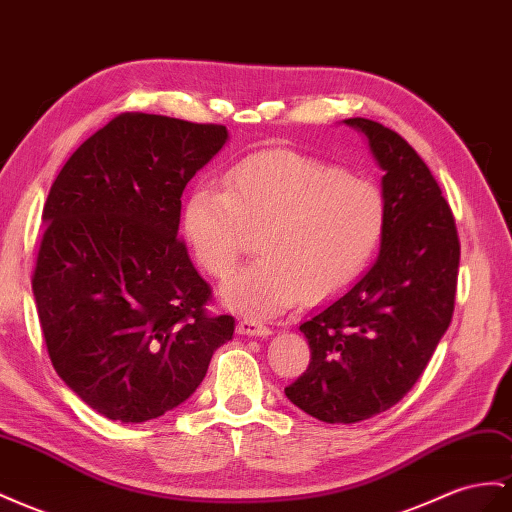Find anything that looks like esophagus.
<instances>
[{
  "instance_id": "esophagus-1",
  "label": "esophagus",
  "mask_w": 512,
  "mask_h": 512,
  "mask_svg": "<svg viewBox=\"0 0 512 512\" xmlns=\"http://www.w3.org/2000/svg\"><path fill=\"white\" fill-rule=\"evenodd\" d=\"M237 331L243 336H260V338H265V336L271 334V329L267 325H262L256 319H241L239 325H237Z\"/></svg>"
}]
</instances>
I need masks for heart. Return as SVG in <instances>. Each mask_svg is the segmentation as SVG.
Segmentation results:
<instances>
[{
	"instance_id": "1",
	"label": "heart",
	"mask_w": 512,
	"mask_h": 512,
	"mask_svg": "<svg viewBox=\"0 0 512 512\" xmlns=\"http://www.w3.org/2000/svg\"><path fill=\"white\" fill-rule=\"evenodd\" d=\"M388 228L383 189L293 150L252 155L224 176V189L196 187L183 232L193 256L228 278L258 234L252 265L224 288V303L247 316L280 314L301 297L323 301L362 275Z\"/></svg>"
}]
</instances>
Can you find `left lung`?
<instances>
[{
    "label": "left lung",
    "instance_id": "8db88e82",
    "mask_svg": "<svg viewBox=\"0 0 512 512\" xmlns=\"http://www.w3.org/2000/svg\"><path fill=\"white\" fill-rule=\"evenodd\" d=\"M344 124L368 137L385 172L388 228L364 278L299 325L310 364L284 392L327 424L368 420L416 385L452 321L461 258L450 206L416 150L375 120Z\"/></svg>",
    "mask_w": 512,
    "mask_h": 512
}]
</instances>
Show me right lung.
<instances>
[{
  "instance_id": "1",
  "label": "right lung",
  "mask_w": 512,
  "mask_h": 512,
  "mask_svg": "<svg viewBox=\"0 0 512 512\" xmlns=\"http://www.w3.org/2000/svg\"><path fill=\"white\" fill-rule=\"evenodd\" d=\"M228 140L222 124L120 114L64 163L32 275L51 364L86 405L137 424L196 392L234 319L178 239L187 183Z\"/></svg>"
}]
</instances>
